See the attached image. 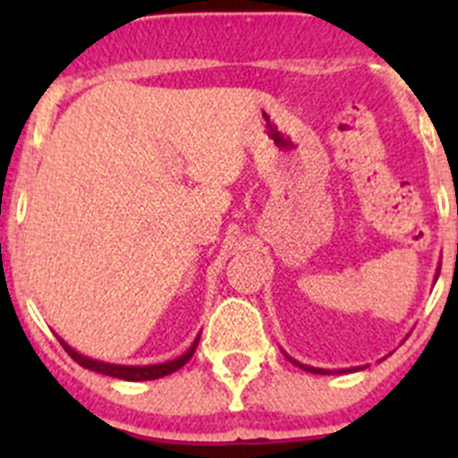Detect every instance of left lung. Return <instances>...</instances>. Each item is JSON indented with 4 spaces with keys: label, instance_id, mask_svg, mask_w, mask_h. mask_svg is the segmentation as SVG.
I'll return each mask as SVG.
<instances>
[{
    "label": "left lung",
    "instance_id": "1",
    "mask_svg": "<svg viewBox=\"0 0 458 458\" xmlns=\"http://www.w3.org/2000/svg\"><path fill=\"white\" fill-rule=\"evenodd\" d=\"M285 357H288V354H285ZM290 359V357H288ZM290 361L294 363V366H299L301 368V370H306V372H315V374H335L332 370H323V368H312V366H303V363H299V361H294V359H290ZM350 370H352V368H350ZM350 370H339L336 374H344V372H350ZM354 370H357V368H354Z\"/></svg>",
    "mask_w": 458,
    "mask_h": 458
}]
</instances>
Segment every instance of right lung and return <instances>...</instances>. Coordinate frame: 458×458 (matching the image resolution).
Returning <instances> with one entry per match:
<instances>
[{
  "instance_id": "add662e5",
  "label": "right lung",
  "mask_w": 458,
  "mask_h": 458,
  "mask_svg": "<svg viewBox=\"0 0 458 458\" xmlns=\"http://www.w3.org/2000/svg\"><path fill=\"white\" fill-rule=\"evenodd\" d=\"M59 344H62L64 350L71 354V359H75L81 368H88V370L106 374V377L123 378V381H152V378H161V377H165V374H173V372H177L179 368L186 366V363L191 361L192 354H195L197 344H199V336H197L195 344H192L191 348H188V352H183L182 357L173 359V361H165V363H155V366H114V363H104V361H97V359L84 357V354H80L77 350H72L64 339H59Z\"/></svg>"
}]
</instances>
